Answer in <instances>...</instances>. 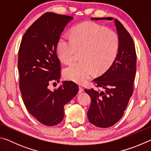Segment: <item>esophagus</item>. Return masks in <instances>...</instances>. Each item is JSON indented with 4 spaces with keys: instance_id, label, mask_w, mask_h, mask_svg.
Listing matches in <instances>:
<instances>
[{
    "instance_id": "obj_1",
    "label": "esophagus",
    "mask_w": 151,
    "mask_h": 151,
    "mask_svg": "<svg viewBox=\"0 0 151 151\" xmlns=\"http://www.w3.org/2000/svg\"><path fill=\"white\" fill-rule=\"evenodd\" d=\"M83 91H84V89H83V88L81 86H79V91H78V93H83Z\"/></svg>"
}]
</instances>
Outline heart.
Returning <instances> with one entry per match:
<instances>
[{
	"mask_svg": "<svg viewBox=\"0 0 151 151\" xmlns=\"http://www.w3.org/2000/svg\"><path fill=\"white\" fill-rule=\"evenodd\" d=\"M119 48V39L115 32L95 22L78 25L72 37H63L57 45L58 54L66 63H71L80 52L82 60L68 66L64 71L66 78L85 83L94 73H105L114 63Z\"/></svg>",
	"mask_w": 151,
	"mask_h": 151,
	"instance_id": "heart-1",
	"label": "heart"
}]
</instances>
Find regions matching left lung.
<instances>
[{
	"label": "left lung",
	"instance_id": "left-lung-1",
	"mask_svg": "<svg viewBox=\"0 0 151 151\" xmlns=\"http://www.w3.org/2000/svg\"><path fill=\"white\" fill-rule=\"evenodd\" d=\"M114 23L119 39L118 55L111 67L93 80L96 87L103 88L104 91H96L93 88L85 89L91 98L87 112L88 121L100 128L111 127L121 119L132 95L136 75L137 54L133 40L118 20L114 19Z\"/></svg>",
	"mask_w": 151,
	"mask_h": 151
}]
</instances>
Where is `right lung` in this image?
Listing matches in <instances>:
<instances>
[{
  "label": "right lung",
  "instance_id": "right-lung-1",
  "mask_svg": "<svg viewBox=\"0 0 151 151\" xmlns=\"http://www.w3.org/2000/svg\"><path fill=\"white\" fill-rule=\"evenodd\" d=\"M73 18L46 12L27 29L18 57L19 88L28 111L40 122L54 126L63 121L64 106L78 92L73 81H65L54 91L48 86L60 81V63L57 45L60 35Z\"/></svg>",
  "mask_w": 151,
  "mask_h": 151
}]
</instances>
